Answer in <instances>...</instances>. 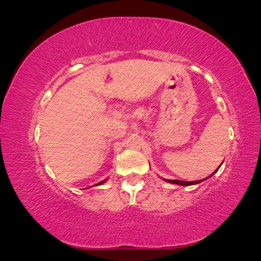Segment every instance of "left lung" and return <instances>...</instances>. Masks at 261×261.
Here are the masks:
<instances>
[{"label":"left lung","instance_id":"obj_1","mask_svg":"<svg viewBox=\"0 0 261 261\" xmlns=\"http://www.w3.org/2000/svg\"><path fill=\"white\" fill-rule=\"evenodd\" d=\"M221 167V165H220ZM220 167L212 173V174H210L208 177H206L204 179H207V178H209V177H211L212 175H215V173L220 169ZM165 181H168V183H171V184H177V185H181V186H189V185H195V184H199V183H201L202 180H204V179H200V180H193V181H184V180H178V179H165V178H163Z\"/></svg>","mask_w":261,"mask_h":261}]
</instances>
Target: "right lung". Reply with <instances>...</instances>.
Listing matches in <instances>:
<instances>
[{
  "mask_svg": "<svg viewBox=\"0 0 261 261\" xmlns=\"http://www.w3.org/2000/svg\"><path fill=\"white\" fill-rule=\"evenodd\" d=\"M107 179H105V180H102V181H100V183H98V184H96V186H98V185H101V184H103L105 181H106Z\"/></svg>",
  "mask_w": 261,
  "mask_h": 261,
  "instance_id": "add662e5",
  "label": "right lung"
}]
</instances>
